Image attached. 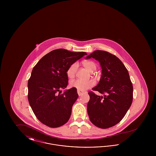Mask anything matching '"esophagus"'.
Segmentation results:
<instances>
[{"label": "esophagus", "instance_id": "34e87169", "mask_svg": "<svg viewBox=\"0 0 156 156\" xmlns=\"http://www.w3.org/2000/svg\"><path fill=\"white\" fill-rule=\"evenodd\" d=\"M77 93H78V95H79V97H81V96H82V95L83 94L84 92L78 90H77Z\"/></svg>", "mask_w": 156, "mask_h": 156}]
</instances>
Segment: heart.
<instances>
[{"label":"heart","instance_id":"obj_1","mask_svg":"<svg viewBox=\"0 0 156 156\" xmlns=\"http://www.w3.org/2000/svg\"><path fill=\"white\" fill-rule=\"evenodd\" d=\"M83 66L88 69L90 72H92L96 68L95 64L91 61H85L82 62ZM78 68V65L76 63L73 64L70 67L68 68L67 70V75L69 78H72L74 77L76 74V69ZM95 85V82L92 80H75L70 82V87L72 88H76L78 90L85 91L87 89H89Z\"/></svg>","mask_w":156,"mask_h":156}]
</instances>
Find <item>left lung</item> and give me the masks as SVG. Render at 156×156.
I'll return each instance as SVG.
<instances>
[{
	"label": "left lung",
	"instance_id": "1",
	"mask_svg": "<svg viewBox=\"0 0 156 156\" xmlns=\"http://www.w3.org/2000/svg\"><path fill=\"white\" fill-rule=\"evenodd\" d=\"M90 58L98 60L102 68L99 82L92 90L104 95L88 92L87 112L94 125L107 129L118 124L130 108L133 101V85L127 69L116 56L96 50L85 57Z\"/></svg>",
	"mask_w": 156,
	"mask_h": 156
}]
</instances>
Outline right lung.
Segmentation results:
<instances>
[{
    "mask_svg": "<svg viewBox=\"0 0 156 156\" xmlns=\"http://www.w3.org/2000/svg\"><path fill=\"white\" fill-rule=\"evenodd\" d=\"M87 54L57 49L47 54L34 67L28 81V99L34 115L50 127L66 124L78 95L76 88L61 89L68 85L67 70Z\"/></svg>",
    "mask_w": 156,
    "mask_h": 156,
    "instance_id": "right-lung-1",
    "label": "right lung"
}]
</instances>
